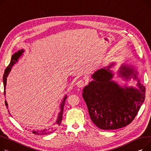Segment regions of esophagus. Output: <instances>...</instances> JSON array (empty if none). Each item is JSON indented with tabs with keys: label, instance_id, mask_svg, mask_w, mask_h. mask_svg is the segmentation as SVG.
Returning <instances> with one entry per match:
<instances>
[{
	"label": "esophagus",
	"instance_id": "1",
	"mask_svg": "<svg viewBox=\"0 0 151 151\" xmlns=\"http://www.w3.org/2000/svg\"><path fill=\"white\" fill-rule=\"evenodd\" d=\"M86 84V82L83 81V80H80V81H78L77 83H76V85L79 87V88H82Z\"/></svg>",
	"mask_w": 151,
	"mask_h": 151
}]
</instances>
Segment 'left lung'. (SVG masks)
Segmentation results:
<instances>
[{"label":"left lung","mask_w":151,"mask_h":151,"mask_svg":"<svg viewBox=\"0 0 151 151\" xmlns=\"http://www.w3.org/2000/svg\"><path fill=\"white\" fill-rule=\"evenodd\" d=\"M114 65L97 70L92 75L94 79L83 90L82 96L90 116L101 129L114 130L125 127L132 122L145 99V88L138 80L139 90L134 87L120 86L111 81L113 74L110 68ZM134 68L122 65L119 76L127 79L137 73Z\"/></svg>","instance_id":"8db88e82"}]
</instances>
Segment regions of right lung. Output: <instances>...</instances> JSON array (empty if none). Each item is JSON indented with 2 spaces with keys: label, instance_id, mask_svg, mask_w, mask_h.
I'll return each instance as SVG.
<instances>
[{
  "label": "right lung",
  "instance_id": "obj_1",
  "mask_svg": "<svg viewBox=\"0 0 151 151\" xmlns=\"http://www.w3.org/2000/svg\"><path fill=\"white\" fill-rule=\"evenodd\" d=\"M23 52H24V50H18L17 52L14 53V54L12 57V59H11L10 64L8 65V66H7V68L5 70V72H4V76H3V83H4V95H5V89H6V77L8 76L9 73H10V70L12 68V66L16 63V62L17 61V60H18L19 57L22 55ZM66 98H67V96H65L64 97L63 100L62 101V102L60 104V111L58 113L57 120L56 122L55 123V124L54 126L49 127V128H46V129H41V130H32L33 134H35V135H45L51 134V133L54 132L55 130V128L56 127V126H60L61 124V121H62V116H63V109H64V105H65V101H66ZM5 105L6 106V108L8 109V104H7V102H6V101H5ZM8 112H9V110H8Z\"/></svg>",
  "mask_w": 151,
  "mask_h": 151
}]
</instances>
